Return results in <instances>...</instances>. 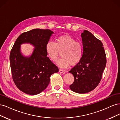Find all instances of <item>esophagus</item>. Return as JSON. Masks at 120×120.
Instances as JSON below:
<instances>
[{
  "mask_svg": "<svg viewBox=\"0 0 120 120\" xmlns=\"http://www.w3.org/2000/svg\"><path fill=\"white\" fill-rule=\"evenodd\" d=\"M59 72H60V73H61V74H64L65 73H66V71H65L64 70H60Z\"/></svg>",
  "mask_w": 120,
  "mask_h": 120,
  "instance_id": "obj_1",
  "label": "esophagus"
}]
</instances>
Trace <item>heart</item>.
<instances>
[{
    "label": "heart",
    "mask_w": 120,
    "mask_h": 120,
    "mask_svg": "<svg viewBox=\"0 0 120 120\" xmlns=\"http://www.w3.org/2000/svg\"><path fill=\"white\" fill-rule=\"evenodd\" d=\"M45 50L50 60L55 61L61 52L62 57L56 61L59 67L66 68L70 65L74 66L81 60L82 46L81 43L69 35H63L57 37L55 41H49L45 45Z\"/></svg>",
    "instance_id": "obj_1"
}]
</instances>
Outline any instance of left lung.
Listing matches in <instances>:
<instances>
[{
  "instance_id": "8db88e82",
  "label": "left lung",
  "mask_w": 120,
  "mask_h": 120,
  "mask_svg": "<svg viewBox=\"0 0 120 120\" xmlns=\"http://www.w3.org/2000/svg\"><path fill=\"white\" fill-rule=\"evenodd\" d=\"M83 46L80 61L69 71L75 81L70 88L72 91L85 94L92 91L99 85L106 66V56L103 45L89 31L81 34Z\"/></svg>"
}]
</instances>
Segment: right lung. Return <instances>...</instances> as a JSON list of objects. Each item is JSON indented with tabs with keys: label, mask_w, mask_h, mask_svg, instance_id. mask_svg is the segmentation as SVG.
<instances>
[{
	"label": "right lung",
	"mask_w": 120,
	"mask_h": 120,
	"mask_svg": "<svg viewBox=\"0 0 120 120\" xmlns=\"http://www.w3.org/2000/svg\"><path fill=\"white\" fill-rule=\"evenodd\" d=\"M53 34L49 30L34 29L24 32L16 39L10 53V68L12 79L21 91L35 95L48 86L50 76L59 71L45 50V45ZM30 43L35 48L30 56H24L21 45Z\"/></svg>",
	"instance_id": "obj_1"
}]
</instances>
